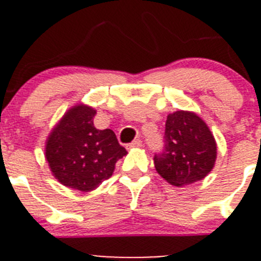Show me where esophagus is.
I'll list each match as a JSON object with an SVG mask.
<instances>
[{
	"mask_svg": "<svg viewBox=\"0 0 261 261\" xmlns=\"http://www.w3.org/2000/svg\"><path fill=\"white\" fill-rule=\"evenodd\" d=\"M140 146H143V141H141L140 139H136V140H134L133 143L128 145V147H140Z\"/></svg>",
	"mask_w": 261,
	"mask_h": 261,
	"instance_id": "1",
	"label": "esophagus"
}]
</instances>
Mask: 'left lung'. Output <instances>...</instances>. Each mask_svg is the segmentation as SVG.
Returning <instances> with one entry per match:
<instances>
[{"label":"left lung","mask_w":261,"mask_h":261,"mask_svg":"<svg viewBox=\"0 0 261 261\" xmlns=\"http://www.w3.org/2000/svg\"><path fill=\"white\" fill-rule=\"evenodd\" d=\"M217 145L207 123L191 111L169 114L165 122L164 149L155 154V169L177 187L202 180L215 167Z\"/></svg>","instance_id":"obj_1"}]
</instances>
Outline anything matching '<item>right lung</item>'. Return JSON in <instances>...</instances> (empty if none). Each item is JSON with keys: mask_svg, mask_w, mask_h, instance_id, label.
<instances>
[{"mask_svg": "<svg viewBox=\"0 0 261 261\" xmlns=\"http://www.w3.org/2000/svg\"><path fill=\"white\" fill-rule=\"evenodd\" d=\"M96 110L75 105L68 110L46 139L45 158L55 179L82 192H91L109 179L118 159L127 154L110 128L93 125Z\"/></svg>", "mask_w": 261, "mask_h": 261, "instance_id": "1", "label": "right lung"}]
</instances>
